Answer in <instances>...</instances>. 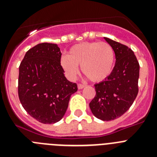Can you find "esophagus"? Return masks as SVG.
Returning <instances> with one entry per match:
<instances>
[{
	"mask_svg": "<svg viewBox=\"0 0 157 157\" xmlns=\"http://www.w3.org/2000/svg\"><path fill=\"white\" fill-rule=\"evenodd\" d=\"M85 86H86V85H83V84H81V83H78V88L79 89V90L83 89Z\"/></svg>",
	"mask_w": 157,
	"mask_h": 157,
	"instance_id": "obj_1",
	"label": "esophagus"
}]
</instances>
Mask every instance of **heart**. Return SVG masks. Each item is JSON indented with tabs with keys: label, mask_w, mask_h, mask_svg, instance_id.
I'll list each match as a JSON object with an SVG mask.
<instances>
[{
	"label": "heart",
	"mask_w": 157,
	"mask_h": 157,
	"mask_svg": "<svg viewBox=\"0 0 157 157\" xmlns=\"http://www.w3.org/2000/svg\"><path fill=\"white\" fill-rule=\"evenodd\" d=\"M115 52L107 42L86 41L71 47L67 56L60 58V65L67 75L75 78L81 65L82 73L92 82H101L112 73Z\"/></svg>",
	"instance_id": "b5f03b06"
}]
</instances>
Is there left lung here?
<instances>
[{
    "mask_svg": "<svg viewBox=\"0 0 157 157\" xmlns=\"http://www.w3.org/2000/svg\"><path fill=\"white\" fill-rule=\"evenodd\" d=\"M105 39L114 49L116 64L109 77L94 85L96 95L90 108L97 118L110 121L123 116L134 103L138 93L140 66L129 47Z\"/></svg>",
    "mask_w": 157,
    "mask_h": 157,
    "instance_id": "1",
    "label": "left lung"
}]
</instances>
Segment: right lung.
I'll return each instance as SVG.
<instances>
[{"label":"right lung","mask_w":157,"mask_h":157,"mask_svg":"<svg viewBox=\"0 0 157 157\" xmlns=\"http://www.w3.org/2000/svg\"><path fill=\"white\" fill-rule=\"evenodd\" d=\"M60 58L56 44L41 43L27 51L19 67V101L30 116L45 124L61 120L78 90L63 75Z\"/></svg>","instance_id":"add662e5"}]
</instances>
